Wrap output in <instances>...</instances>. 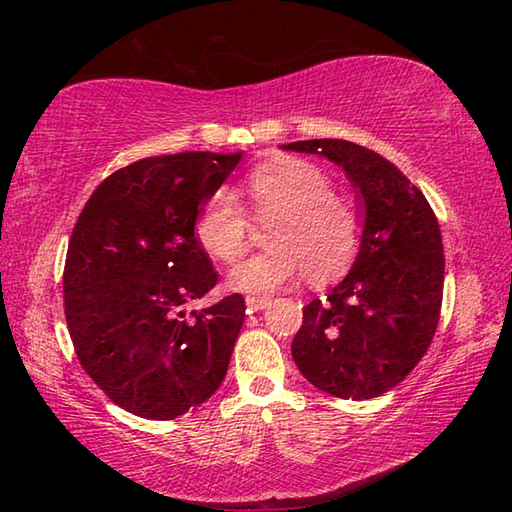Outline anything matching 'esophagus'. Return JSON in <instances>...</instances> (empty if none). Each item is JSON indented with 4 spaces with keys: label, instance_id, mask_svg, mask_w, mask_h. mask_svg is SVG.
Listing matches in <instances>:
<instances>
[{
    "label": "esophagus",
    "instance_id": "1",
    "mask_svg": "<svg viewBox=\"0 0 512 512\" xmlns=\"http://www.w3.org/2000/svg\"><path fill=\"white\" fill-rule=\"evenodd\" d=\"M246 305H248L250 311H262V309L271 305V298H268V296H248Z\"/></svg>",
    "mask_w": 512,
    "mask_h": 512
}]
</instances>
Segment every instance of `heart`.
<instances>
[{
  "label": "heart",
  "mask_w": 512,
  "mask_h": 512,
  "mask_svg": "<svg viewBox=\"0 0 512 512\" xmlns=\"http://www.w3.org/2000/svg\"><path fill=\"white\" fill-rule=\"evenodd\" d=\"M257 216H277L268 250L230 273V284L248 293H271L307 268L311 282L341 275L357 257L363 216L348 196L332 192V180L316 164L282 158L250 173L244 185ZM196 235L212 257L237 262L250 241V223L230 196L205 205Z\"/></svg>",
  "instance_id": "heart-1"
}]
</instances>
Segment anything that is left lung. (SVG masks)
<instances>
[{
  "instance_id": "left-lung-1",
  "label": "left lung",
  "mask_w": 512,
  "mask_h": 512,
  "mask_svg": "<svg viewBox=\"0 0 512 512\" xmlns=\"http://www.w3.org/2000/svg\"><path fill=\"white\" fill-rule=\"evenodd\" d=\"M284 151L341 167L363 210L350 273L302 309L291 343L309 384L341 400H370L418 366L438 327L445 255L436 214L393 162L345 140H305Z\"/></svg>"
}]
</instances>
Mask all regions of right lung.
Here are the masks:
<instances>
[{
  "instance_id": "obj_1",
  "label": "right lung",
  "mask_w": 512,
  "mask_h": 512,
  "mask_svg": "<svg viewBox=\"0 0 512 512\" xmlns=\"http://www.w3.org/2000/svg\"><path fill=\"white\" fill-rule=\"evenodd\" d=\"M237 153L137 160L94 189L67 246L65 318L83 370L121 409L173 420L210 400L228 372L244 296L189 311L216 271L194 235Z\"/></svg>"
}]
</instances>
